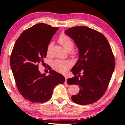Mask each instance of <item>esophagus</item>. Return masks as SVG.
I'll list each match as a JSON object with an SVG mask.
<instances>
[{"label": "esophagus", "mask_w": 125, "mask_h": 125, "mask_svg": "<svg viewBox=\"0 0 125 125\" xmlns=\"http://www.w3.org/2000/svg\"><path fill=\"white\" fill-rule=\"evenodd\" d=\"M65 83H67V80L68 79V77H67V76H65Z\"/></svg>", "instance_id": "1"}]
</instances>
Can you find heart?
Here are the masks:
<instances>
[{"label": "heart", "mask_w": 125, "mask_h": 125, "mask_svg": "<svg viewBox=\"0 0 125 125\" xmlns=\"http://www.w3.org/2000/svg\"><path fill=\"white\" fill-rule=\"evenodd\" d=\"M58 42L67 51H70L74 47L73 41L67 35L62 34L60 35L58 38ZM52 45L49 44L47 48V54H49L51 50ZM52 67L56 71L60 73H65L67 72L70 66V62L68 61L62 60H55L52 63Z\"/></svg>", "instance_id": "obj_1"}]
</instances>
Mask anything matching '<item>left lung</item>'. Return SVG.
Masks as SVG:
<instances>
[{"label": "left lung", "mask_w": 125, "mask_h": 125, "mask_svg": "<svg viewBox=\"0 0 125 125\" xmlns=\"http://www.w3.org/2000/svg\"><path fill=\"white\" fill-rule=\"evenodd\" d=\"M65 33L79 49V59L71 70L74 77L68 79L67 83L79 85L80 90L71 99L79 105L93 104L104 95L113 73L115 61L112 48L103 34L88 27H73Z\"/></svg>", "instance_id": "1"}]
</instances>
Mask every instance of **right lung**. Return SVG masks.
<instances>
[{
	"mask_svg": "<svg viewBox=\"0 0 125 125\" xmlns=\"http://www.w3.org/2000/svg\"><path fill=\"white\" fill-rule=\"evenodd\" d=\"M49 25H34L20 34L14 45L10 65L17 87L23 97L32 103H43L51 98L55 86L65 82L61 74L51 70L42 74L38 64L44 62L47 48L58 30Z\"/></svg>",
	"mask_w": 125,
	"mask_h": 125,
	"instance_id": "right-lung-1",
	"label": "right lung"
}]
</instances>
